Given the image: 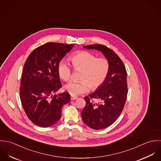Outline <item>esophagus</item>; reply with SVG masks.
<instances>
[{"instance_id": "1", "label": "esophagus", "mask_w": 161, "mask_h": 161, "mask_svg": "<svg viewBox=\"0 0 161 161\" xmlns=\"http://www.w3.org/2000/svg\"><path fill=\"white\" fill-rule=\"evenodd\" d=\"M77 99V97H71V101H73V100H75V99Z\"/></svg>"}]
</instances>
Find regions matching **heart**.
<instances>
[{"mask_svg": "<svg viewBox=\"0 0 161 161\" xmlns=\"http://www.w3.org/2000/svg\"><path fill=\"white\" fill-rule=\"evenodd\" d=\"M69 60L75 70H81L78 82L69 81L64 86V90L71 96H77L89 91L90 86L96 90L101 86L106 80L110 64L105 57H97L88 51H79L69 57ZM59 77L64 81L69 80L71 69L64 60H61L57 66Z\"/></svg>", "mask_w": 161, "mask_h": 161, "instance_id": "heart-1", "label": "heart"}]
</instances>
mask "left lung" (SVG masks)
<instances>
[{
	"instance_id": "1",
	"label": "left lung",
	"mask_w": 161,
	"mask_h": 161,
	"mask_svg": "<svg viewBox=\"0 0 161 161\" xmlns=\"http://www.w3.org/2000/svg\"><path fill=\"white\" fill-rule=\"evenodd\" d=\"M83 47L101 51L110 64L103 85L84 97L86 106L81 112L82 119L88 127L97 130L106 128L116 121L124 108L128 94L126 69L119 56L106 46L93 44Z\"/></svg>"
}]
</instances>
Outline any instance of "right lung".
I'll use <instances>...</instances> for the list:
<instances>
[{
  "instance_id": "add662e5",
  "label": "right lung",
  "mask_w": 161,
  "mask_h": 161,
  "mask_svg": "<svg viewBox=\"0 0 161 161\" xmlns=\"http://www.w3.org/2000/svg\"><path fill=\"white\" fill-rule=\"evenodd\" d=\"M74 44L48 42L35 48L28 57L23 69L20 97L24 109L35 125L47 128L57 123L63 106L70 95H55L62 86L57 66Z\"/></svg>"
}]
</instances>
